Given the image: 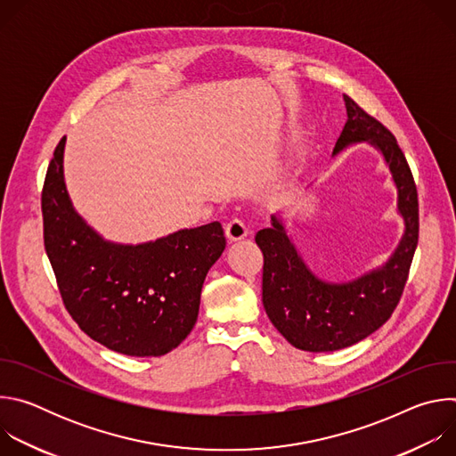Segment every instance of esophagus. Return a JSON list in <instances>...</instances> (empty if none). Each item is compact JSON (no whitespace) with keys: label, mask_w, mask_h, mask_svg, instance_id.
<instances>
[{"label":"esophagus","mask_w":456,"mask_h":456,"mask_svg":"<svg viewBox=\"0 0 456 456\" xmlns=\"http://www.w3.org/2000/svg\"><path fill=\"white\" fill-rule=\"evenodd\" d=\"M247 232H248V229H247V225H245V222L241 218H232V220H229L225 224V234H227V238L231 241L245 238Z\"/></svg>","instance_id":"esophagus-1"}]
</instances>
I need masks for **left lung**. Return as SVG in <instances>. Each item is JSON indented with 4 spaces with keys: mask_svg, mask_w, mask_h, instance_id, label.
<instances>
[{
    "mask_svg": "<svg viewBox=\"0 0 456 456\" xmlns=\"http://www.w3.org/2000/svg\"><path fill=\"white\" fill-rule=\"evenodd\" d=\"M343 99L348 120L334 153L361 141H368L382 151L399 189V211L404 216L406 232L392 259L380 271L345 285L317 280L305 267L276 218H273V227L256 232L254 240L264 252L262 299L265 312L278 332L305 352L341 350L380 329L401 301L419 243L417 185L397 139L354 99L348 95Z\"/></svg>",
    "mask_w": 456,
    "mask_h": 456,
    "instance_id": "obj_1",
    "label": "left lung"
}]
</instances>
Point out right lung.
Instances as JSON below:
<instances>
[{
	"label": "right lung",
	"instance_id": "1",
	"mask_svg": "<svg viewBox=\"0 0 456 456\" xmlns=\"http://www.w3.org/2000/svg\"><path fill=\"white\" fill-rule=\"evenodd\" d=\"M64 141L53 151L41 191L45 250L64 308L86 336L113 352L164 355L197 322L204 280L225 248L222 224L137 247L102 241L69 200Z\"/></svg>",
	"mask_w": 456,
	"mask_h": 456
}]
</instances>
